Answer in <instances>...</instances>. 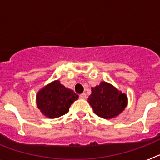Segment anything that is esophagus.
<instances>
[{
  "label": "esophagus",
  "mask_w": 160,
  "mask_h": 160,
  "mask_svg": "<svg viewBox=\"0 0 160 160\" xmlns=\"http://www.w3.org/2000/svg\"><path fill=\"white\" fill-rule=\"evenodd\" d=\"M79 98H82V99H86V98H87V94H85V93H83V94H81L79 95Z\"/></svg>",
  "instance_id": "34e87169"
}]
</instances>
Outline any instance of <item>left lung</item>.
I'll return each mask as SVG.
<instances>
[{
  "label": "left lung",
  "mask_w": 160,
  "mask_h": 160,
  "mask_svg": "<svg viewBox=\"0 0 160 160\" xmlns=\"http://www.w3.org/2000/svg\"><path fill=\"white\" fill-rule=\"evenodd\" d=\"M88 102L97 115L103 118H112L123 111L128 98L109 83L102 82L91 88Z\"/></svg>",
  "instance_id": "left-lung-1"
}]
</instances>
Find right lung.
<instances>
[{"label":"right lung","mask_w":160,"mask_h":160,"mask_svg":"<svg viewBox=\"0 0 160 160\" xmlns=\"http://www.w3.org/2000/svg\"><path fill=\"white\" fill-rule=\"evenodd\" d=\"M78 98V94L66 88L57 80L38 93L37 105L46 117L54 118L66 114L72 103Z\"/></svg>","instance_id":"1"}]
</instances>
